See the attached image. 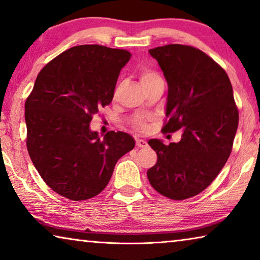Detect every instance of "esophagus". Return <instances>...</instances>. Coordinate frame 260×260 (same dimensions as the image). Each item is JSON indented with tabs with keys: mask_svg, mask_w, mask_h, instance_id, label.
Returning a JSON list of instances; mask_svg holds the SVG:
<instances>
[{
	"mask_svg": "<svg viewBox=\"0 0 260 260\" xmlns=\"http://www.w3.org/2000/svg\"><path fill=\"white\" fill-rule=\"evenodd\" d=\"M137 146L139 148H145V147H147V141L142 140V139H137Z\"/></svg>",
	"mask_w": 260,
	"mask_h": 260,
	"instance_id": "obj_1",
	"label": "esophagus"
}]
</instances>
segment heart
I'll return each instance as SVG.
<instances>
[{"mask_svg": "<svg viewBox=\"0 0 260 260\" xmlns=\"http://www.w3.org/2000/svg\"><path fill=\"white\" fill-rule=\"evenodd\" d=\"M158 79H161V78L158 77L157 73L150 71V70H142V71L140 72V81H141L142 86H145V85H148L150 83H153V81L158 80ZM119 90H120V85H118L117 90H115V93H118ZM137 127H138V128H140V129H143V128H145V122L138 121Z\"/></svg>", "mask_w": 260, "mask_h": 260, "instance_id": "heart-1", "label": "heart"}]
</instances>
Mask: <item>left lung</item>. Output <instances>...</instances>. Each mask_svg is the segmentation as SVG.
I'll use <instances>...</instances> for the list:
<instances>
[{"label": "left lung", "instance_id": "1", "mask_svg": "<svg viewBox=\"0 0 260 260\" xmlns=\"http://www.w3.org/2000/svg\"><path fill=\"white\" fill-rule=\"evenodd\" d=\"M168 84L162 132L182 129L179 142L150 139L157 161L147 170L152 187L168 199L185 200L203 191L230 156L238 110L225 71L199 49L169 44L149 50Z\"/></svg>", "mask_w": 260, "mask_h": 260}]
</instances>
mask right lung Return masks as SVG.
I'll use <instances>...</instances> for the list:
<instances>
[{
	"instance_id": "obj_1",
	"label": "right lung",
	"mask_w": 260,
	"mask_h": 260,
	"mask_svg": "<svg viewBox=\"0 0 260 260\" xmlns=\"http://www.w3.org/2000/svg\"><path fill=\"white\" fill-rule=\"evenodd\" d=\"M132 55L103 45H79L57 56L38 73L25 102L26 147L46 184L72 201L102 192L118 160L134 148L123 132L104 138L92 115L111 104L121 69Z\"/></svg>"
}]
</instances>
